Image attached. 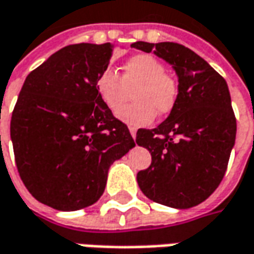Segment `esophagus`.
Instances as JSON below:
<instances>
[{
  "instance_id": "esophagus-1",
  "label": "esophagus",
  "mask_w": 254,
  "mask_h": 254,
  "mask_svg": "<svg viewBox=\"0 0 254 254\" xmlns=\"http://www.w3.org/2000/svg\"><path fill=\"white\" fill-rule=\"evenodd\" d=\"M130 134H131V137L135 139V137H137V130H135V128H132V127H130Z\"/></svg>"
}]
</instances>
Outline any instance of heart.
I'll return each mask as SVG.
<instances>
[{
    "label": "heart",
    "mask_w": 254,
    "mask_h": 254,
    "mask_svg": "<svg viewBox=\"0 0 254 254\" xmlns=\"http://www.w3.org/2000/svg\"><path fill=\"white\" fill-rule=\"evenodd\" d=\"M123 76L105 68L96 79V91L105 106L117 113L129 91L134 102L120 111L119 119L131 127L152 123L155 115L171 113L179 95L178 81L166 74L162 61L151 54H137L126 61Z\"/></svg>",
    "instance_id": "heart-1"
}]
</instances>
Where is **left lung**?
I'll use <instances>...</instances> for the list:
<instances>
[{
    "label": "left lung",
    "mask_w": 254,
    "mask_h": 254,
    "mask_svg": "<svg viewBox=\"0 0 254 254\" xmlns=\"http://www.w3.org/2000/svg\"><path fill=\"white\" fill-rule=\"evenodd\" d=\"M154 53L178 75L176 105L152 130L139 128L137 144L152 162L137 182L149 200L172 208H190L207 200L224 178L235 145L236 119L226 81L198 54L171 42H135Z\"/></svg>",
    "instance_id": "obj_1"
}]
</instances>
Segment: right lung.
<instances>
[{
  "mask_svg": "<svg viewBox=\"0 0 254 254\" xmlns=\"http://www.w3.org/2000/svg\"><path fill=\"white\" fill-rule=\"evenodd\" d=\"M113 49L67 46L33 69L20 89L11 119L16 168L29 193L54 210L95 204L110 165L135 147L96 91Z\"/></svg>",
  "mask_w": 254,
  "mask_h": 254,
  "instance_id": "add662e5",
  "label": "right lung"
}]
</instances>
